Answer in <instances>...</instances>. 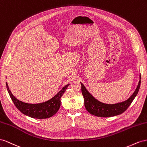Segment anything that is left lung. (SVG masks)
Listing matches in <instances>:
<instances>
[{
    "instance_id": "1",
    "label": "left lung",
    "mask_w": 147,
    "mask_h": 147,
    "mask_svg": "<svg viewBox=\"0 0 147 147\" xmlns=\"http://www.w3.org/2000/svg\"><path fill=\"white\" fill-rule=\"evenodd\" d=\"M140 79L141 76L140 74V81L139 84H138L136 90L134 91L131 97L124 102L115 104H106L99 102L88 92L83 84L81 82V91L84 99V105L87 111L91 115L98 117H102V118L121 115V113H123L127 110L137 95L140 86Z\"/></svg>"
}]
</instances>
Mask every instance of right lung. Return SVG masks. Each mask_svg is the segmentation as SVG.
Segmentation results:
<instances>
[{
  "label": "right lung",
  "mask_w": 147,
  "mask_h": 147,
  "mask_svg": "<svg viewBox=\"0 0 147 147\" xmlns=\"http://www.w3.org/2000/svg\"><path fill=\"white\" fill-rule=\"evenodd\" d=\"M69 86V84L63 87L62 89L56 95L47 102L37 104H30L20 101L19 100L15 98L11 94L6 82L7 89L15 107L23 114L36 119L49 118L55 114L60 107V98L61 96Z\"/></svg>",
  "instance_id": "1"
}]
</instances>
